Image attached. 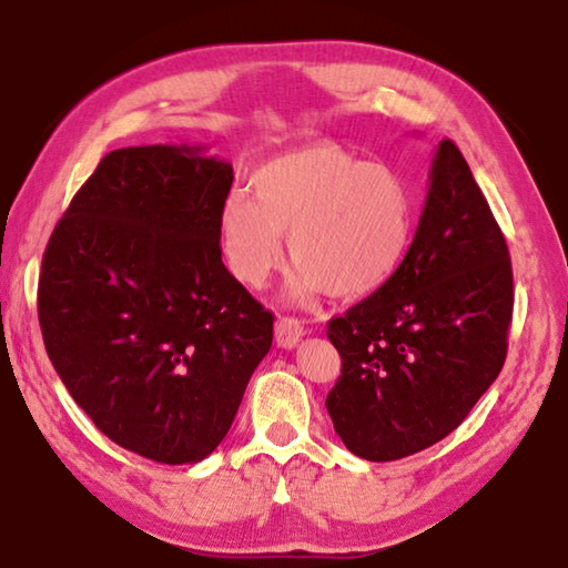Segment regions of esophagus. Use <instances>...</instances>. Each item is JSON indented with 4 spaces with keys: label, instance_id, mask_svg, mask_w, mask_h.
Here are the masks:
<instances>
[{
    "label": "esophagus",
    "instance_id": "obj_1",
    "mask_svg": "<svg viewBox=\"0 0 568 568\" xmlns=\"http://www.w3.org/2000/svg\"><path fill=\"white\" fill-rule=\"evenodd\" d=\"M303 337V325L295 317H281L275 323V343L283 349H293Z\"/></svg>",
    "mask_w": 568,
    "mask_h": 568
}]
</instances>
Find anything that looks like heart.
I'll return each mask as SVG.
<instances>
[{
    "mask_svg": "<svg viewBox=\"0 0 568 568\" xmlns=\"http://www.w3.org/2000/svg\"><path fill=\"white\" fill-rule=\"evenodd\" d=\"M253 193L255 199L231 191L221 203L223 257L243 285L257 291L283 265L287 235L297 265L295 303L379 291L405 265L417 235L409 183L335 143H311L263 163Z\"/></svg>",
    "mask_w": 568,
    "mask_h": 568,
    "instance_id": "obj_1",
    "label": "heart"
}]
</instances>
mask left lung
<instances>
[{
  "label": "left lung",
  "instance_id": "obj_1",
  "mask_svg": "<svg viewBox=\"0 0 568 568\" xmlns=\"http://www.w3.org/2000/svg\"><path fill=\"white\" fill-rule=\"evenodd\" d=\"M511 307L507 241L459 149L439 141L405 265L327 325L343 375L325 407L345 447L392 462L457 429L501 373Z\"/></svg>",
  "mask_w": 568,
  "mask_h": 568
}]
</instances>
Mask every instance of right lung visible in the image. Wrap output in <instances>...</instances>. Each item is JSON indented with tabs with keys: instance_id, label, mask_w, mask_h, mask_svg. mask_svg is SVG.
<instances>
[{
	"instance_id": "1",
	"label": "right lung",
	"mask_w": 568,
	"mask_h": 568,
	"mask_svg": "<svg viewBox=\"0 0 568 568\" xmlns=\"http://www.w3.org/2000/svg\"><path fill=\"white\" fill-rule=\"evenodd\" d=\"M229 161L205 146L106 153L41 261L39 325L61 383L119 447L195 464L229 435L273 313L221 261Z\"/></svg>"
}]
</instances>
